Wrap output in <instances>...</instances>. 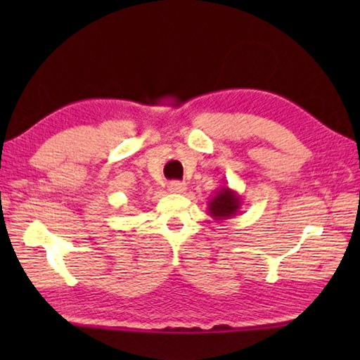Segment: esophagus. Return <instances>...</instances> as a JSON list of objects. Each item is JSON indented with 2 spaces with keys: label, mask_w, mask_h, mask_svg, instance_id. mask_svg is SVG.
I'll list each match as a JSON object with an SVG mask.
<instances>
[{
  "label": "esophagus",
  "mask_w": 360,
  "mask_h": 360,
  "mask_svg": "<svg viewBox=\"0 0 360 360\" xmlns=\"http://www.w3.org/2000/svg\"><path fill=\"white\" fill-rule=\"evenodd\" d=\"M186 184L184 182H179V181H173V182H169V186H168V191L169 192H173V193H182L186 191Z\"/></svg>",
  "instance_id": "obj_1"
}]
</instances>
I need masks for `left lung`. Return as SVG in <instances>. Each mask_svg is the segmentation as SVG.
Listing matches in <instances>:
<instances>
[{
    "label": "left lung",
    "mask_w": 360,
    "mask_h": 360,
    "mask_svg": "<svg viewBox=\"0 0 360 360\" xmlns=\"http://www.w3.org/2000/svg\"><path fill=\"white\" fill-rule=\"evenodd\" d=\"M241 205V195L229 186H222L208 202V214L214 221H225L238 214Z\"/></svg>",
    "instance_id": "8db88e82"
}]
</instances>
